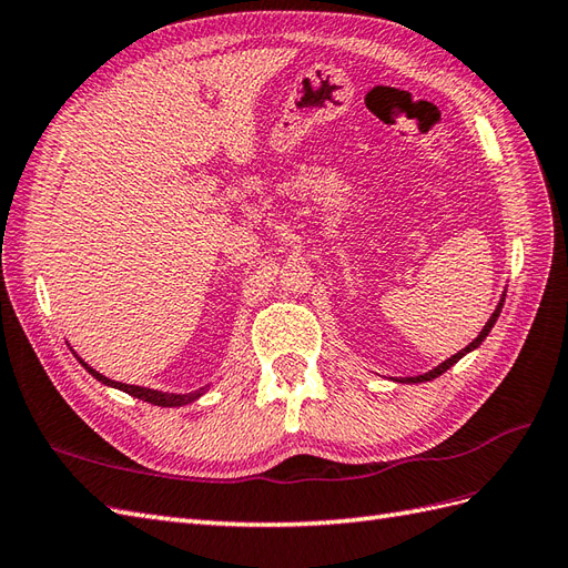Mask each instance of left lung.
Listing matches in <instances>:
<instances>
[{"mask_svg": "<svg viewBox=\"0 0 568 568\" xmlns=\"http://www.w3.org/2000/svg\"><path fill=\"white\" fill-rule=\"evenodd\" d=\"M504 297L506 295H501V300H499V304H497V310L491 312V316H489V322L485 324V328L479 331V336L468 345V347H463L460 353H456V355H450L448 359H444L442 365H436L434 369H429V372H425V374H417V376H403V379H394V382H398V384H423V382H432V379H436V376H442L446 369H450L456 365V362L460 359V357H465L468 353H473L475 347H479L483 345V341L489 336V331H491V326L497 324V318H499V314H501V307H504Z\"/></svg>", "mask_w": 568, "mask_h": 568, "instance_id": "obj_1", "label": "left lung"}]
</instances>
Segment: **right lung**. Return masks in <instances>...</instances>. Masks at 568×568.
<instances>
[{"label":"right lung","instance_id":"1","mask_svg":"<svg viewBox=\"0 0 568 568\" xmlns=\"http://www.w3.org/2000/svg\"><path fill=\"white\" fill-rule=\"evenodd\" d=\"M77 359L85 367V372H89L91 376H95V379H98L100 384L112 386V388H120V390H124V394L134 396V398H139V400L151 403V405H160V408H180V405L194 403V400H199L203 394H206V388H209V386H203V388H199V390H189V394H170V390H155V388H145V386H132V384H122V382L108 379V376H103L100 372H95L93 367L85 365V362H83L79 355H77Z\"/></svg>","mask_w":568,"mask_h":568}]
</instances>
